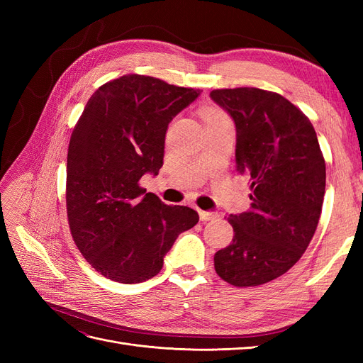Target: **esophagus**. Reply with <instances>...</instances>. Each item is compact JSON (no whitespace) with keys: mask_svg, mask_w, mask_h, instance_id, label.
<instances>
[{"mask_svg":"<svg viewBox=\"0 0 363 363\" xmlns=\"http://www.w3.org/2000/svg\"><path fill=\"white\" fill-rule=\"evenodd\" d=\"M218 213L215 212H207V211H200V219L201 221H211V219H216Z\"/></svg>","mask_w":363,"mask_h":363,"instance_id":"obj_1","label":"esophagus"}]
</instances>
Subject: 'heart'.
I'll use <instances>...</instances> for the list:
<instances>
[{
    "mask_svg": "<svg viewBox=\"0 0 363 363\" xmlns=\"http://www.w3.org/2000/svg\"><path fill=\"white\" fill-rule=\"evenodd\" d=\"M216 116H224L221 112H218V111H207L206 112V119H208V118H216Z\"/></svg>",
    "mask_w": 363,
    "mask_h": 363,
    "instance_id": "obj_1",
    "label": "heart"
}]
</instances>
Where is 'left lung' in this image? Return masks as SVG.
I'll return each mask as SVG.
<instances>
[{
	"instance_id": "1",
	"label": "left lung",
	"mask_w": 363,
	"mask_h": 363,
	"mask_svg": "<svg viewBox=\"0 0 363 363\" xmlns=\"http://www.w3.org/2000/svg\"><path fill=\"white\" fill-rule=\"evenodd\" d=\"M211 98L236 127V171L250 177L251 206L230 215L233 240L215 271L233 286H259L300 260L320 221L325 162L315 128L286 98L257 89H216Z\"/></svg>"
}]
</instances>
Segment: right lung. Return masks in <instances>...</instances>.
<instances>
[{"instance_id": "right-lung-1", "label": "right lung", "mask_w": 363, "mask_h": 363, "mask_svg": "<svg viewBox=\"0 0 363 363\" xmlns=\"http://www.w3.org/2000/svg\"><path fill=\"white\" fill-rule=\"evenodd\" d=\"M203 91L130 74L89 98L68 147L67 211L83 257L104 277L133 284L157 276L175 239L199 223L139 186L163 164L168 124Z\"/></svg>"}]
</instances>
